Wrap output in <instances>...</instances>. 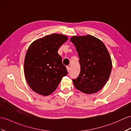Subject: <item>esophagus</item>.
<instances>
[{
    "label": "esophagus",
    "instance_id": "34e87169",
    "mask_svg": "<svg viewBox=\"0 0 131 131\" xmlns=\"http://www.w3.org/2000/svg\"><path fill=\"white\" fill-rule=\"evenodd\" d=\"M67 71L68 72H69V71H70V67H67Z\"/></svg>",
    "mask_w": 131,
    "mask_h": 131
}]
</instances>
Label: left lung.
Segmentation results:
<instances>
[{
    "mask_svg": "<svg viewBox=\"0 0 131 131\" xmlns=\"http://www.w3.org/2000/svg\"><path fill=\"white\" fill-rule=\"evenodd\" d=\"M71 41L78 52L81 72L72 79L78 90L86 94L100 91L109 78L112 64L109 52L104 43L91 35L73 36Z\"/></svg>",
    "mask_w": 131,
    "mask_h": 131,
    "instance_id": "8db88e82",
    "label": "left lung"
}]
</instances>
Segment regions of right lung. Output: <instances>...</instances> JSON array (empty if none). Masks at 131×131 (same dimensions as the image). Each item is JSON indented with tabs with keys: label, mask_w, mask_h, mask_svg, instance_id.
<instances>
[{
	"label": "right lung",
	"mask_w": 131,
	"mask_h": 131,
	"mask_svg": "<svg viewBox=\"0 0 131 131\" xmlns=\"http://www.w3.org/2000/svg\"><path fill=\"white\" fill-rule=\"evenodd\" d=\"M68 37L52 34L37 39L29 47L24 64L25 79L30 88L44 95L52 93L68 74L58 53L59 47Z\"/></svg>",
	"instance_id": "1"
}]
</instances>
